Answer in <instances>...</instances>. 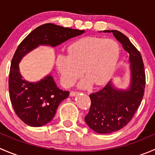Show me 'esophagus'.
<instances>
[{"label": "esophagus", "mask_w": 155, "mask_h": 155, "mask_svg": "<svg viewBox=\"0 0 155 155\" xmlns=\"http://www.w3.org/2000/svg\"><path fill=\"white\" fill-rule=\"evenodd\" d=\"M77 94H78L77 91H71L70 93V96L73 97V96H76V95Z\"/></svg>", "instance_id": "esophagus-1"}]
</instances>
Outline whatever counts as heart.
Segmentation results:
<instances>
[{
	"mask_svg": "<svg viewBox=\"0 0 155 155\" xmlns=\"http://www.w3.org/2000/svg\"><path fill=\"white\" fill-rule=\"evenodd\" d=\"M68 56L59 55L56 67L63 85L70 87L82 76V70L87 79L79 84L81 87L88 85H105L112 78L120 54L117 42L100 37H84L72 43L68 48Z\"/></svg>",
	"mask_w": 155,
	"mask_h": 155,
	"instance_id": "heart-1",
	"label": "heart"
}]
</instances>
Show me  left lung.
Wrapping results in <instances>:
<instances>
[{
    "mask_svg": "<svg viewBox=\"0 0 155 155\" xmlns=\"http://www.w3.org/2000/svg\"><path fill=\"white\" fill-rule=\"evenodd\" d=\"M104 32H112L129 53L131 79L127 90H118L109 82L101 90L89 95L91 103L85 121L89 127L101 134L119 130L131 121L141 104L145 87L144 64L138 49L120 31Z\"/></svg>",
    "mask_w": 155,
    "mask_h": 155,
    "instance_id": "left-lung-1",
    "label": "left lung"
}]
</instances>
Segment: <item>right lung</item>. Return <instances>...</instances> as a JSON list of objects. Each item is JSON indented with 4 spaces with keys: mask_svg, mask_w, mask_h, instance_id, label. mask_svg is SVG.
<instances>
[{
    "mask_svg": "<svg viewBox=\"0 0 155 155\" xmlns=\"http://www.w3.org/2000/svg\"><path fill=\"white\" fill-rule=\"evenodd\" d=\"M84 32L47 23L31 31L18 45L11 61L9 92L15 114L26 124L40 127L51 121L59 104L68 97L69 91L59 89L51 75L37 82L24 80L18 69L21 59L39 45L56 46Z\"/></svg>",
    "mask_w": 155,
    "mask_h": 155,
    "instance_id": "obj_1",
    "label": "right lung"
}]
</instances>
